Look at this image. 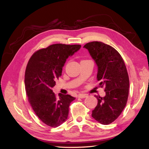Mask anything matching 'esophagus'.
<instances>
[{
	"mask_svg": "<svg viewBox=\"0 0 149 149\" xmlns=\"http://www.w3.org/2000/svg\"><path fill=\"white\" fill-rule=\"evenodd\" d=\"M88 95L86 94H83V93H80L78 95V97L79 98H81V99H84V98H86L87 97Z\"/></svg>",
	"mask_w": 149,
	"mask_h": 149,
	"instance_id": "34e87169",
	"label": "esophagus"
}]
</instances>
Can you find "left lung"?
<instances>
[{
  "label": "left lung",
  "instance_id": "8db88e82",
  "mask_svg": "<svg viewBox=\"0 0 149 149\" xmlns=\"http://www.w3.org/2000/svg\"><path fill=\"white\" fill-rule=\"evenodd\" d=\"M97 66L99 87H104L106 95L98 97L92 111L93 118L101 124L112 123L122 113L127 103L129 79L125 63L116 50L100 42H92L84 47Z\"/></svg>",
  "mask_w": 149,
  "mask_h": 149
}]
</instances>
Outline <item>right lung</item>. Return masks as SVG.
Masks as SVG:
<instances>
[{"label": "right lung", "instance_id": "add662e5", "mask_svg": "<svg viewBox=\"0 0 149 149\" xmlns=\"http://www.w3.org/2000/svg\"><path fill=\"white\" fill-rule=\"evenodd\" d=\"M80 45L54 44L31 56L25 73V86L29 102L38 118L46 125L58 127L68 116L69 106L75 97L52 91L61 76L66 59L81 49Z\"/></svg>", "mask_w": 149, "mask_h": 149}]
</instances>
